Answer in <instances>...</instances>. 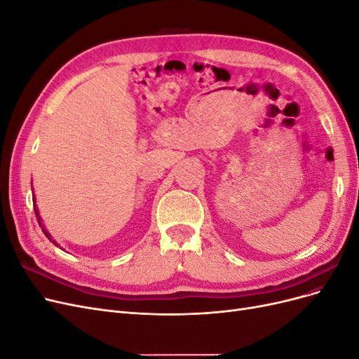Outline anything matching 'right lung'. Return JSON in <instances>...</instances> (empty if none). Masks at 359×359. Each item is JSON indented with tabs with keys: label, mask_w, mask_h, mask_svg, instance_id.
Here are the masks:
<instances>
[{
	"label": "right lung",
	"mask_w": 359,
	"mask_h": 359,
	"mask_svg": "<svg viewBox=\"0 0 359 359\" xmlns=\"http://www.w3.org/2000/svg\"><path fill=\"white\" fill-rule=\"evenodd\" d=\"M34 211H36V215H37V217H39V212H37V208H34ZM39 224H40V226H41V231H43V232H45V235H46V236H48V238H49V240H50V235H49V233H48V232H46V231H45V229H43V224H41V223H40V217H39ZM52 243H53V241H52Z\"/></svg>",
	"instance_id": "add662e5"
}]
</instances>
